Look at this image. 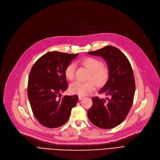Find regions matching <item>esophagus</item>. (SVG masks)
I'll use <instances>...</instances> for the list:
<instances>
[{
	"label": "esophagus",
	"instance_id": "34e87169",
	"mask_svg": "<svg viewBox=\"0 0 160 160\" xmlns=\"http://www.w3.org/2000/svg\"><path fill=\"white\" fill-rule=\"evenodd\" d=\"M83 98H84V97H83V96H82V95H79V96H78V98H79L80 100H82V99Z\"/></svg>",
	"mask_w": 160,
	"mask_h": 160
}]
</instances>
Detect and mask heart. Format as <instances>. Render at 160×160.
I'll return each mask as SVG.
<instances>
[{
    "label": "heart",
    "instance_id": "b5f03b06",
    "mask_svg": "<svg viewBox=\"0 0 160 160\" xmlns=\"http://www.w3.org/2000/svg\"><path fill=\"white\" fill-rule=\"evenodd\" d=\"M81 63L91 71L89 80H93L99 86L104 85L110 77V72L106 67L102 66V63L98 59L93 57H87L83 58ZM76 65L73 63L67 65L65 67L64 74L67 80L70 81L74 80L75 77ZM96 87L95 83L93 80L86 82L77 81L70 86V91L74 94L84 96L89 94Z\"/></svg>",
    "mask_w": 160,
    "mask_h": 160
}]
</instances>
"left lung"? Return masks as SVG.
<instances>
[{
	"mask_svg": "<svg viewBox=\"0 0 160 160\" xmlns=\"http://www.w3.org/2000/svg\"><path fill=\"white\" fill-rule=\"evenodd\" d=\"M88 53L103 58L110 72L109 79L99 91L110 98H92L88 118L98 128H113L125 119L133 104L136 84L132 66L127 56L113 46Z\"/></svg>",
	"mask_w": 160,
	"mask_h": 160,
	"instance_id": "obj_1",
	"label": "left lung"
}]
</instances>
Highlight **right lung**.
<instances>
[{"label": "right lung", "mask_w": 160, "mask_h": 160, "mask_svg": "<svg viewBox=\"0 0 160 160\" xmlns=\"http://www.w3.org/2000/svg\"><path fill=\"white\" fill-rule=\"evenodd\" d=\"M78 54L49 52L42 56L32 67L28 82V97L32 112L45 127L54 128L69 120L72 108L77 105V95L61 97L68 84L64 71Z\"/></svg>", "instance_id": "obj_1"}]
</instances>
